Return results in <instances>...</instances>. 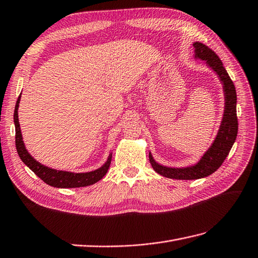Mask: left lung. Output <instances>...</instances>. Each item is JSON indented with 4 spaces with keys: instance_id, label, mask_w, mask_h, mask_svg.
<instances>
[{
    "instance_id": "obj_1",
    "label": "left lung",
    "mask_w": 258,
    "mask_h": 258,
    "mask_svg": "<svg viewBox=\"0 0 258 258\" xmlns=\"http://www.w3.org/2000/svg\"><path fill=\"white\" fill-rule=\"evenodd\" d=\"M194 47L195 58L205 60L208 67H210L218 75L221 83L223 85L224 112L213 143L203 154L200 160L195 165L181 167V168L167 167L158 164L149 153V161H151L155 171L164 177L179 179V180H195V179L205 178L219 169L236 140L238 128L236 116V90L234 83L231 80L229 74L226 73L222 61L212 49L199 41L194 43Z\"/></svg>"
}]
</instances>
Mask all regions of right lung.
<instances>
[{
	"label": "right lung",
	"instance_id": "add662e5",
	"mask_svg": "<svg viewBox=\"0 0 258 258\" xmlns=\"http://www.w3.org/2000/svg\"><path fill=\"white\" fill-rule=\"evenodd\" d=\"M21 94L16 101V105L14 110V124H15V145L17 149V154H19V156L22 159L23 163L25 164L33 172H35V175L38 176L44 182L55 188L87 187V185H91L101 180V179L106 175L107 170H109V167L111 165V160H112V153H110L105 163L98 169L89 171V172H71V171L52 169L50 167L41 165L27 152L25 144L23 142V136H22L20 122H19V106H20V101H21Z\"/></svg>",
	"mask_w": 258,
	"mask_h": 258
}]
</instances>
